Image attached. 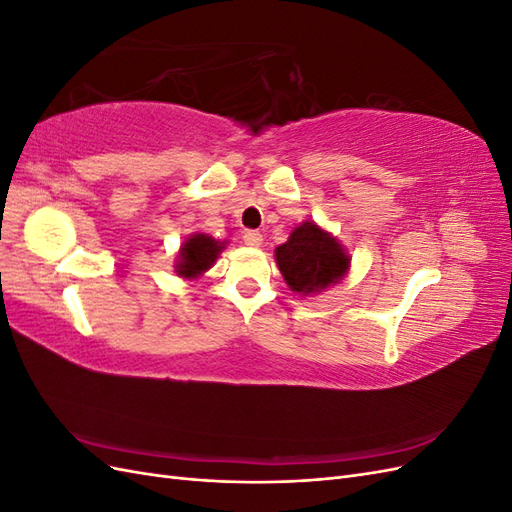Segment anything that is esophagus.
Listing matches in <instances>:
<instances>
[{
    "mask_svg": "<svg viewBox=\"0 0 512 512\" xmlns=\"http://www.w3.org/2000/svg\"><path fill=\"white\" fill-rule=\"evenodd\" d=\"M243 243L250 247H260L262 245V235L258 230H245L243 232Z\"/></svg>",
    "mask_w": 512,
    "mask_h": 512,
    "instance_id": "1",
    "label": "esophagus"
}]
</instances>
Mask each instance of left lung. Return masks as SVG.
<instances>
[{
	"label": "left lung",
	"instance_id": "1",
	"mask_svg": "<svg viewBox=\"0 0 512 512\" xmlns=\"http://www.w3.org/2000/svg\"><path fill=\"white\" fill-rule=\"evenodd\" d=\"M346 247L316 222L307 220L290 232L286 243L275 247V262L284 282L301 297H312L342 282L350 271Z\"/></svg>",
	"mask_w": 512,
	"mask_h": 512
}]
</instances>
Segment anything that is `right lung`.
Instances as JSON below:
<instances>
[{
    "instance_id": "right-lung-1",
    "label": "right lung",
    "mask_w": 512,
    "mask_h": 512,
    "mask_svg": "<svg viewBox=\"0 0 512 512\" xmlns=\"http://www.w3.org/2000/svg\"><path fill=\"white\" fill-rule=\"evenodd\" d=\"M226 243L228 241H218L209 237L207 232H194V235H190L181 243L177 252V275L190 282L203 277L226 250Z\"/></svg>"
}]
</instances>
